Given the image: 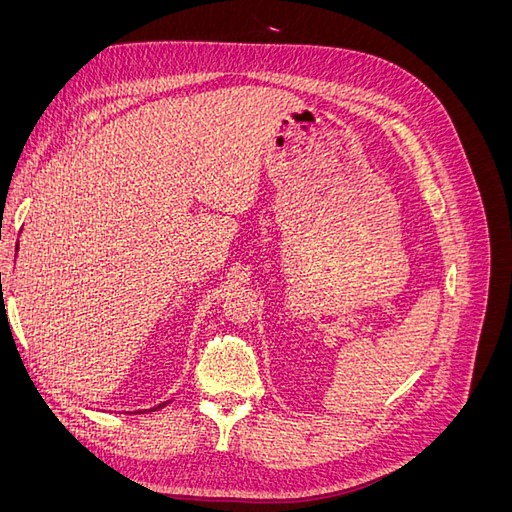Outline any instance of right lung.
I'll return each instance as SVG.
<instances>
[{"instance_id":"add662e5","label":"right lung","mask_w":512,"mask_h":512,"mask_svg":"<svg viewBox=\"0 0 512 512\" xmlns=\"http://www.w3.org/2000/svg\"><path fill=\"white\" fill-rule=\"evenodd\" d=\"M17 247H19V245H17ZM162 406H166V404H160V406H158V408H162ZM158 408H151V410H158Z\"/></svg>"}]
</instances>
